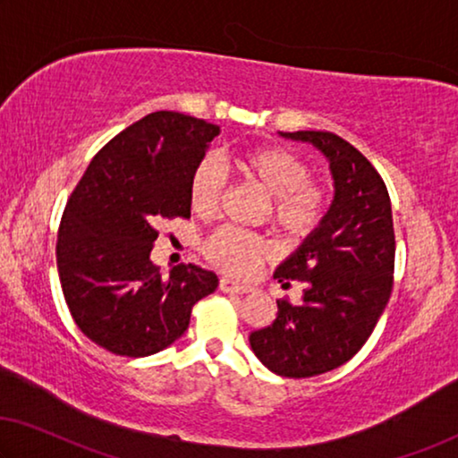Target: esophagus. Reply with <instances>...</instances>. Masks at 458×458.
<instances>
[{
    "label": "esophagus",
    "instance_id": "obj_1",
    "mask_svg": "<svg viewBox=\"0 0 458 458\" xmlns=\"http://www.w3.org/2000/svg\"><path fill=\"white\" fill-rule=\"evenodd\" d=\"M220 290L230 292V294H247V292H250V285L234 282V279H228V277H222L220 279Z\"/></svg>",
    "mask_w": 458,
    "mask_h": 458
}]
</instances>
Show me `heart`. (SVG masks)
<instances>
[{
	"label": "heart",
	"mask_w": 458,
	"mask_h": 458,
	"mask_svg": "<svg viewBox=\"0 0 458 458\" xmlns=\"http://www.w3.org/2000/svg\"><path fill=\"white\" fill-rule=\"evenodd\" d=\"M234 168L252 185L269 195V217L288 236L302 238L323 220L327 197L310 166L296 152L277 146L244 149L234 156ZM224 193V174L208 156L189 179V201L197 214H211ZM203 252L217 269L232 276H249L269 255V244L241 228L224 226L208 238Z\"/></svg>",
	"instance_id": "obj_1"
}]
</instances>
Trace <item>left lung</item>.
I'll list each match as a JSON object with an SVG mask.
<instances>
[{"mask_svg": "<svg viewBox=\"0 0 458 458\" xmlns=\"http://www.w3.org/2000/svg\"><path fill=\"white\" fill-rule=\"evenodd\" d=\"M279 135L325 156L335 195L318 226L273 273L282 288L302 282V300H277V317L249 341L271 372L309 378L352 360L377 327L393 290V211L385 181L352 143L329 131Z\"/></svg>", "mask_w": 458, "mask_h": 458, "instance_id": "obj_1", "label": "left lung"}]
</instances>
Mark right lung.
<instances>
[{
  "mask_svg": "<svg viewBox=\"0 0 458 458\" xmlns=\"http://www.w3.org/2000/svg\"><path fill=\"white\" fill-rule=\"evenodd\" d=\"M220 127L158 111L133 123L94 156L67 201L57 269L67 309L88 339L143 358L187 331L191 309L217 288L214 271L152 263L164 217H191L189 179Z\"/></svg>",
  "mask_w": 458,
  "mask_h": 458,
  "instance_id": "1",
  "label": "right lung"
}]
</instances>
